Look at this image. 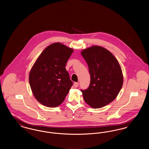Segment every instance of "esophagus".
Listing matches in <instances>:
<instances>
[{
	"instance_id": "1",
	"label": "esophagus",
	"mask_w": 149,
	"mask_h": 149,
	"mask_svg": "<svg viewBox=\"0 0 149 149\" xmlns=\"http://www.w3.org/2000/svg\"><path fill=\"white\" fill-rule=\"evenodd\" d=\"M79 83H77V82H75V83H74V87L75 88H77L78 86H79Z\"/></svg>"
}]
</instances>
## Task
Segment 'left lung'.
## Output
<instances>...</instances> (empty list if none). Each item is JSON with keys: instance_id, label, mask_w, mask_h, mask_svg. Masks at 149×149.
<instances>
[{"instance_id": "obj_1", "label": "left lung", "mask_w": 149, "mask_h": 149, "mask_svg": "<svg viewBox=\"0 0 149 149\" xmlns=\"http://www.w3.org/2000/svg\"><path fill=\"white\" fill-rule=\"evenodd\" d=\"M89 67L91 83L81 90L85 102L93 108L106 106L118 95L123 77L120 65L113 55L104 47L93 46L81 52Z\"/></svg>"}]
</instances>
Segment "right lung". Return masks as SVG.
<instances>
[{
    "label": "right lung",
    "instance_id": "right-lung-1",
    "mask_svg": "<svg viewBox=\"0 0 149 149\" xmlns=\"http://www.w3.org/2000/svg\"><path fill=\"white\" fill-rule=\"evenodd\" d=\"M74 50L60 42L43 51L29 74V83L36 99L47 107L60 105L73 84L65 69Z\"/></svg>",
    "mask_w": 149,
    "mask_h": 149
}]
</instances>
